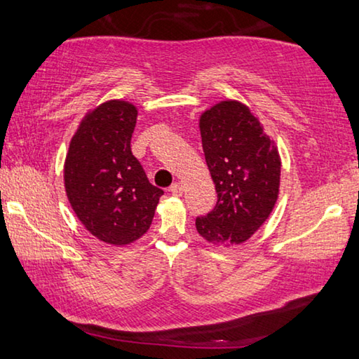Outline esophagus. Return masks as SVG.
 I'll return each mask as SVG.
<instances>
[{"instance_id":"34e87169","label":"esophagus","mask_w":359,"mask_h":359,"mask_svg":"<svg viewBox=\"0 0 359 359\" xmlns=\"http://www.w3.org/2000/svg\"><path fill=\"white\" fill-rule=\"evenodd\" d=\"M170 192L173 194V196H181V194L184 192V186L181 181H176V183H173L172 186H170Z\"/></svg>"}]
</instances>
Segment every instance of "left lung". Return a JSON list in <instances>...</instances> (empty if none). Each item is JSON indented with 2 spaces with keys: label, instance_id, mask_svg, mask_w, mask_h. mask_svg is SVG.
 <instances>
[{
  "label": "left lung",
  "instance_id": "1",
  "mask_svg": "<svg viewBox=\"0 0 359 359\" xmlns=\"http://www.w3.org/2000/svg\"><path fill=\"white\" fill-rule=\"evenodd\" d=\"M198 127L218 202L211 213L196 219L197 232L211 245H240L277 203L278 148L248 104L237 100H222L203 111Z\"/></svg>",
  "mask_w": 359,
  "mask_h": 359
}]
</instances>
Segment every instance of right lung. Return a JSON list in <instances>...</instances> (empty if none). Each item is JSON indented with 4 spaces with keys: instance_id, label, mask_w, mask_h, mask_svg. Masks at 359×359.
<instances>
[{
    "instance_id": "1",
    "label": "right lung",
    "mask_w": 359,
    "mask_h": 359,
    "mask_svg": "<svg viewBox=\"0 0 359 359\" xmlns=\"http://www.w3.org/2000/svg\"><path fill=\"white\" fill-rule=\"evenodd\" d=\"M137 116V107L126 100L98 104L81 121L65 158V191L74 215L92 235L114 246L148 232L163 194L132 154Z\"/></svg>"
}]
</instances>
